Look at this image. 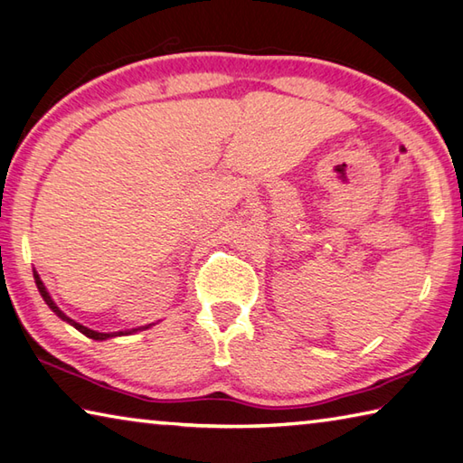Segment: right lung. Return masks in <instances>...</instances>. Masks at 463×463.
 I'll return each mask as SVG.
<instances>
[{
	"label": "right lung",
	"instance_id": "right-lung-1",
	"mask_svg": "<svg viewBox=\"0 0 463 463\" xmlns=\"http://www.w3.org/2000/svg\"><path fill=\"white\" fill-rule=\"evenodd\" d=\"M33 279H36V285H38V291L42 293V298H44V301H46V304H48V307L50 309H52V312L58 316V317H62L64 319V322H69L71 326H74V327H77V330L79 332H82V334H85V335H89V338H92V340H107V338H113V335H123V332H119V334H100V332H95V330H89V327H85V326H80V324H77V322H74V319H71V317H66L62 312H61V309H58L56 307V304H54V301L52 299H50V296H48V291H46V288H44V283H42L40 281V277H38V273L36 271H33ZM133 332H136V330H133ZM131 334V332H129Z\"/></svg>",
	"mask_w": 463,
	"mask_h": 463
}]
</instances>
